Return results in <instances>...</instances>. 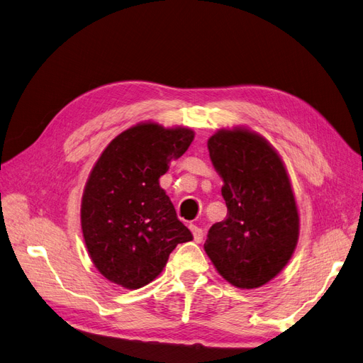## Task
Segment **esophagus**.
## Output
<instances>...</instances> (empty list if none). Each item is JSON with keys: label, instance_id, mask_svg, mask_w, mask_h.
Wrapping results in <instances>:
<instances>
[{"label": "esophagus", "instance_id": "34e87169", "mask_svg": "<svg viewBox=\"0 0 363 363\" xmlns=\"http://www.w3.org/2000/svg\"><path fill=\"white\" fill-rule=\"evenodd\" d=\"M189 228H191V232H192V236H194L195 242L200 244L201 240H203V230H201L199 225H195V224H191Z\"/></svg>", "mask_w": 363, "mask_h": 363}]
</instances>
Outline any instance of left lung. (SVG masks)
<instances>
[{
	"mask_svg": "<svg viewBox=\"0 0 363 363\" xmlns=\"http://www.w3.org/2000/svg\"><path fill=\"white\" fill-rule=\"evenodd\" d=\"M223 179L227 218L211 227L204 251L219 276L256 289L288 265L300 236V213L284 162L250 127L219 128L207 140Z\"/></svg>",
	"mask_w": 363,
	"mask_h": 363,
	"instance_id": "obj_1",
	"label": "left lung"
}]
</instances>
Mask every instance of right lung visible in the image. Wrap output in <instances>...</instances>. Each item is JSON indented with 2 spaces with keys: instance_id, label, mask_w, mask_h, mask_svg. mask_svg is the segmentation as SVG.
<instances>
[{
  "instance_id": "add662e5",
  "label": "right lung",
  "mask_w": 363,
  "mask_h": 363,
  "mask_svg": "<svg viewBox=\"0 0 363 363\" xmlns=\"http://www.w3.org/2000/svg\"><path fill=\"white\" fill-rule=\"evenodd\" d=\"M189 127L164 128L155 121L113 138L84 184L82 233L94 267L125 289L157 279L179 244L192 235L179 221L159 179L194 140Z\"/></svg>"
}]
</instances>
